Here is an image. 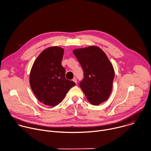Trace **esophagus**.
I'll use <instances>...</instances> for the list:
<instances>
[{
	"mask_svg": "<svg viewBox=\"0 0 151 151\" xmlns=\"http://www.w3.org/2000/svg\"><path fill=\"white\" fill-rule=\"evenodd\" d=\"M73 81H74V82H75L76 84H77V79L76 78H74L73 79Z\"/></svg>",
	"mask_w": 151,
	"mask_h": 151,
	"instance_id": "1",
	"label": "esophagus"
}]
</instances>
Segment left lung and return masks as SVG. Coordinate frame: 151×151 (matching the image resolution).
<instances>
[{
	"label": "left lung",
	"mask_w": 151,
	"mask_h": 151,
	"mask_svg": "<svg viewBox=\"0 0 151 151\" xmlns=\"http://www.w3.org/2000/svg\"><path fill=\"white\" fill-rule=\"evenodd\" d=\"M73 53L84 72L79 85L87 100L94 105L106 101L111 93L115 76L106 55L95 46L74 49Z\"/></svg>",
	"instance_id": "1"
}]
</instances>
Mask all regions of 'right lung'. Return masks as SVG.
Here are the masks:
<instances>
[{"label": "right lung", "instance_id": "obj_1", "mask_svg": "<svg viewBox=\"0 0 151 151\" xmlns=\"http://www.w3.org/2000/svg\"><path fill=\"white\" fill-rule=\"evenodd\" d=\"M64 49L53 46L43 50L36 58L29 74V84L37 99L46 105L61 103L76 83L65 78L61 65Z\"/></svg>", "mask_w": 151, "mask_h": 151}]
</instances>
